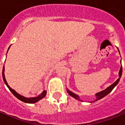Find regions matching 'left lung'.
<instances>
[{
	"label": "left lung",
	"mask_w": 125,
	"mask_h": 125,
	"mask_svg": "<svg viewBox=\"0 0 125 125\" xmlns=\"http://www.w3.org/2000/svg\"><path fill=\"white\" fill-rule=\"evenodd\" d=\"M118 51H119V49H118ZM119 53H120V52H119ZM122 72H123V67H122V65H121V68H120V70H119V78H118V79L116 80V81H115V82H114V83L112 84V85H111L109 87H107V88L105 89H104V90H103V91H100V92H98V93H96L95 94V96H96L95 100L93 101H90L89 103L95 102V101H97L99 100V99H102V98H103L106 95H108V94H109V93H111L112 90L114 89L115 87V86H117V84L119 83V81H120V79H121V77ZM67 93H69V95H71L72 97H73V98H75V99L82 101L80 99L79 96L78 95H76L75 93H73L72 91H70L68 89H67Z\"/></svg>",
	"instance_id": "obj_1"
}]
</instances>
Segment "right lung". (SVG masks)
Returning a JSON list of instances; mask_svg holds the SVG:
<instances>
[{"instance_id":"obj_1","label":"right lung","mask_w":125,"mask_h":125,"mask_svg":"<svg viewBox=\"0 0 125 125\" xmlns=\"http://www.w3.org/2000/svg\"><path fill=\"white\" fill-rule=\"evenodd\" d=\"M10 46H9L7 52H8V50H9V49L10 48ZM7 52H6V53H7ZM2 77H3V80L4 82V83L6 84V85L8 87V88L9 89V90L12 92V93L16 97L18 98L19 100L22 101L23 102L26 103H35L38 102V101H40V99H43L44 97H45V96H46L47 91H45V90H44L43 92H42L41 94H40L38 96H37V97H26L24 96L21 95L19 93H17L15 90H14L13 89H12L10 86L8 85V83H7V81H6V78H5V75H4V65L3 66V69H2Z\"/></svg>"}]
</instances>
